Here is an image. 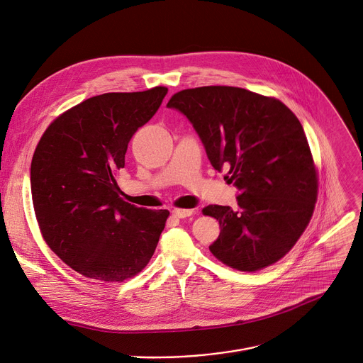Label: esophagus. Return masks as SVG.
<instances>
[{"instance_id":"obj_1","label":"esophagus","mask_w":363,"mask_h":363,"mask_svg":"<svg viewBox=\"0 0 363 363\" xmlns=\"http://www.w3.org/2000/svg\"><path fill=\"white\" fill-rule=\"evenodd\" d=\"M172 214L178 218H186L189 216H192V210H185V208H174Z\"/></svg>"}]
</instances>
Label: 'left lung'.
Masks as SVG:
<instances>
[{"label":"left lung","instance_id":"8db88e82","mask_svg":"<svg viewBox=\"0 0 363 363\" xmlns=\"http://www.w3.org/2000/svg\"><path fill=\"white\" fill-rule=\"evenodd\" d=\"M192 124L207 157L239 194L238 207L208 206L221 232L211 253L238 271L272 265L300 239L314 211L317 175L304 128L279 100L236 86L177 92L167 106Z\"/></svg>","mask_w":363,"mask_h":363}]
</instances>
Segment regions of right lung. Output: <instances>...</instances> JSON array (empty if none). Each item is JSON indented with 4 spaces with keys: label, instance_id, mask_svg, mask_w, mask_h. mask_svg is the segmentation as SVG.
I'll return each mask as SVG.
<instances>
[{
    "label": "right lung",
    "instance_id": "1",
    "mask_svg": "<svg viewBox=\"0 0 363 363\" xmlns=\"http://www.w3.org/2000/svg\"><path fill=\"white\" fill-rule=\"evenodd\" d=\"M167 92L155 86L88 98L48 127L33 155L31 199L43 239L84 277L121 282L153 256L169 211L123 201L114 175Z\"/></svg>",
    "mask_w": 363,
    "mask_h": 363
}]
</instances>
